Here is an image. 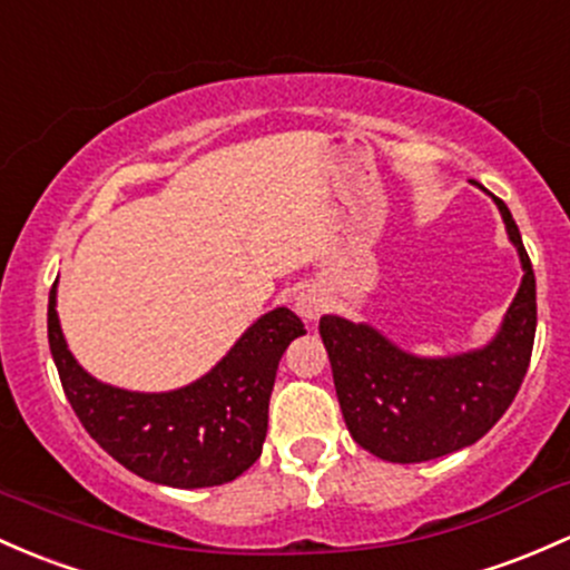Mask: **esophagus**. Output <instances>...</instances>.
Segmentation results:
<instances>
[{
	"instance_id": "obj_1",
	"label": "esophagus",
	"mask_w": 570,
	"mask_h": 570,
	"mask_svg": "<svg viewBox=\"0 0 570 570\" xmlns=\"http://www.w3.org/2000/svg\"><path fill=\"white\" fill-rule=\"evenodd\" d=\"M326 302L328 298L321 287L304 285L296 296V312L302 317H307V321H315V317H321V312L326 309Z\"/></svg>"
}]
</instances>
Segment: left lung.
Wrapping results in <instances>:
<instances>
[{"mask_svg": "<svg viewBox=\"0 0 570 570\" xmlns=\"http://www.w3.org/2000/svg\"><path fill=\"white\" fill-rule=\"evenodd\" d=\"M524 277L498 336L481 351L419 358L377 328L323 315L321 336L353 440L389 462H430L473 445L517 396L535 340V274L511 212L494 198Z\"/></svg>", "mask_w": 570, "mask_h": 570, "instance_id": "obj_1", "label": "left lung"}]
</instances>
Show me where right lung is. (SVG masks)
Wrapping results in <instances>:
<instances>
[{
	"label": "right lung",
	"mask_w": 570,
	"mask_h": 570,
	"mask_svg": "<svg viewBox=\"0 0 570 570\" xmlns=\"http://www.w3.org/2000/svg\"><path fill=\"white\" fill-rule=\"evenodd\" d=\"M302 334V317L277 307L255 321L200 381L138 394L83 372L59 326L57 285L48 296V345L83 430L130 473L176 489L228 483L261 456L279 358Z\"/></svg>",
	"instance_id": "right-lung-1"
}]
</instances>
